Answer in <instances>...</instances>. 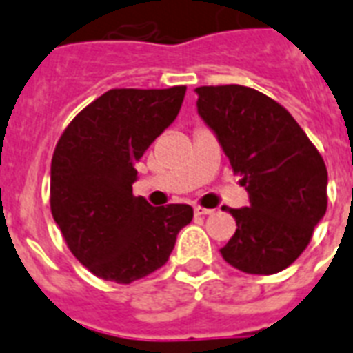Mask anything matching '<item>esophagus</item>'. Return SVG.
Masks as SVG:
<instances>
[{
    "label": "esophagus",
    "instance_id": "1",
    "mask_svg": "<svg viewBox=\"0 0 353 353\" xmlns=\"http://www.w3.org/2000/svg\"><path fill=\"white\" fill-rule=\"evenodd\" d=\"M195 215L199 217V215H212L215 212V210H210V208H201V206H195Z\"/></svg>",
    "mask_w": 353,
    "mask_h": 353
}]
</instances>
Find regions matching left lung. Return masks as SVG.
Masks as SVG:
<instances>
[{
    "instance_id": "obj_1",
    "label": "left lung",
    "mask_w": 353,
    "mask_h": 353,
    "mask_svg": "<svg viewBox=\"0 0 353 353\" xmlns=\"http://www.w3.org/2000/svg\"><path fill=\"white\" fill-rule=\"evenodd\" d=\"M195 94L199 116L248 193V206L230 208L237 230L221 254L247 274L280 272L326 214L324 160L294 117L258 90L226 84Z\"/></svg>"
}]
</instances>
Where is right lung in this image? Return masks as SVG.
Wrapping results in <instances>:
<instances>
[{
  "instance_id": "right-lung-1",
  "label": "right lung",
  "mask_w": 353,
  "mask_h": 353,
  "mask_svg": "<svg viewBox=\"0 0 353 353\" xmlns=\"http://www.w3.org/2000/svg\"><path fill=\"white\" fill-rule=\"evenodd\" d=\"M185 86L110 90L60 136L51 160V214L73 256L103 280L130 283L160 269L190 204L151 206L132 195L134 165L176 119Z\"/></svg>"
}]
</instances>
